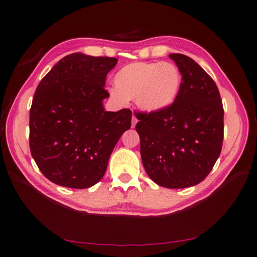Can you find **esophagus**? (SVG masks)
I'll list each match as a JSON object with an SVG mask.
<instances>
[{"label": "esophagus", "instance_id": "1", "mask_svg": "<svg viewBox=\"0 0 257 257\" xmlns=\"http://www.w3.org/2000/svg\"><path fill=\"white\" fill-rule=\"evenodd\" d=\"M136 123H138V118H136L134 115L132 117V127H135L136 126Z\"/></svg>", "mask_w": 257, "mask_h": 257}]
</instances>
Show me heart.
Returning <instances> with one entry per match:
<instances>
[{
  "label": "heart",
  "instance_id": "obj_1",
  "mask_svg": "<svg viewBox=\"0 0 257 257\" xmlns=\"http://www.w3.org/2000/svg\"><path fill=\"white\" fill-rule=\"evenodd\" d=\"M115 89L110 90L114 100L125 103L135 100L139 109L157 114L175 104L182 85L177 66L170 62H132L121 68L114 77Z\"/></svg>",
  "mask_w": 257,
  "mask_h": 257
}]
</instances>
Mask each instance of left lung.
<instances>
[{"instance_id": "obj_1", "label": "left lung", "mask_w": 257, "mask_h": 257, "mask_svg": "<svg viewBox=\"0 0 257 257\" xmlns=\"http://www.w3.org/2000/svg\"><path fill=\"white\" fill-rule=\"evenodd\" d=\"M182 77L178 99L168 110L139 113L136 131L150 178L165 188L198 185L211 172L223 142V106L218 87L200 65L169 54Z\"/></svg>"}]
</instances>
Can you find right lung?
Wrapping results in <instances>:
<instances>
[{
  "mask_svg": "<svg viewBox=\"0 0 257 257\" xmlns=\"http://www.w3.org/2000/svg\"><path fill=\"white\" fill-rule=\"evenodd\" d=\"M116 58L81 53L60 59L39 82L30 112V147L47 179L85 189L104 176L132 112L105 111L106 75Z\"/></svg>",
  "mask_w": 257,
  "mask_h": 257,
  "instance_id": "obj_1",
  "label": "right lung"
}]
</instances>
